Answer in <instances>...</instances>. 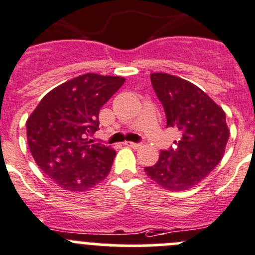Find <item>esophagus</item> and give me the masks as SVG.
<instances>
[{"instance_id": "obj_1", "label": "esophagus", "mask_w": 255, "mask_h": 255, "mask_svg": "<svg viewBox=\"0 0 255 255\" xmlns=\"http://www.w3.org/2000/svg\"><path fill=\"white\" fill-rule=\"evenodd\" d=\"M125 145H127V147H130V148H134V149H137V148L140 147L139 143H134V142H125Z\"/></svg>"}]
</instances>
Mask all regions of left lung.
<instances>
[{
	"mask_svg": "<svg viewBox=\"0 0 255 255\" xmlns=\"http://www.w3.org/2000/svg\"><path fill=\"white\" fill-rule=\"evenodd\" d=\"M150 81L164 107L167 127L177 129L180 138L174 149L162 150L144 172L165 189H189L223 158L229 138L226 112L189 81L163 72L152 73Z\"/></svg>",
	"mask_w": 255,
	"mask_h": 255,
	"instance_id": "obj_1",
	"label": "left lung"
}]
</instances>
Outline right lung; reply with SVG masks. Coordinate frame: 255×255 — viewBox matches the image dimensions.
<instances>
[{"label":"right lung","instance_id":"1","mask_svg":"<svg viewBox=\"0 0 255 255\" xmlns=\"http://www.w3.org/2000/svg\"><path fill=\"white\" fill-rule=\"evenodd\" d=\"M120 76L86 73L49 91L26 122L34 162L57 185L85 192L110 173L116 152L91 144L100 110L125 83Z\"/></svg>","mask_w":255,"mask_h":255}]
</instances>
